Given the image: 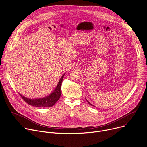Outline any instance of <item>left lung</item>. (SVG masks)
Segmentation results:
<instances>
[{
  "mask_svg": "<svg viewBox=\"0 0 147 147\" xmlns=\"http://www.w3.org/2000/svg\"><path fill=\"white\" fill-rule=\"evenodd\" d=\"M86 100H87V102L88 103V104H89V105H92V106H93V105H92V103H90V102L89 101H88V100H87V99H86Z\"/></svg>",
  "mask_w": 147,
  "mask_h": 147,
  "instance_id": "1",
  "label": "left lung"
}]
</instances>
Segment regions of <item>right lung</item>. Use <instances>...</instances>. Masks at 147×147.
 Masks as SVG:
<instances>
[{
    "instance_id": "1",
    "label": "right lung",
    "mask_w": 147,
    "mask_h": 147,
    "mask_svg": "<svg viewBox=\"0 0 147 147\" xmlns=\"http://www.w3.org/2000/svg\"><path fill=\"white\" fill-rule=\"evenodd\" d=\"M65 73L63 75L57 84V85L55 87V88L53 91V92L47 96L41 97V98H38V99H29L27 98L19 93L20 96L22 97V99L27 103L29 104L30 105L34 106L36 107L39 108H45V107H53L54 105L56 103L59 99H60L61 90V86L62 84L63 80V77Z\"/></svg>"
}]
</instances>
